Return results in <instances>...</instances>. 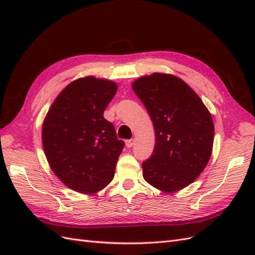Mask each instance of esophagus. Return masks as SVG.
Instances as JSON below:
<instances>
[{
	"label": "esophagus",
	"instance_id": "esophagus-1",
	"mask_svg": "<svg viewBox=\"0 0 255 255\" xmlns=\"http://www.w3.org/2000/svg\"><path fill=\"white\" fill-rule=\"evenodd\" d=\"M126 145L128 146V148H132V146L134 145V139H128L126 141Z\"/></svg>",
	"mask_w": 255,
	"mask_h": 255
}]
</instances>
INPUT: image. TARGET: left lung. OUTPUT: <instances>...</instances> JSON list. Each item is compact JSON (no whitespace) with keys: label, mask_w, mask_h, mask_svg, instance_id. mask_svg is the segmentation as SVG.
<instances>
[{"label":"left lung","mask_w":255,"mask_h":255,"mask_svg":"<svg viewBox=\"0 0 255 255\" xmlns=\"http://www.w3.org/2000/svg\"><path fill=\"white\" fill-rule=\"evenodd\" d=\"M132 88L155 132L153 154L142 163L143 179L167 194L187 187L212 155L215 128L210 111L195 90L173 74L141 76Z\"/></svg>","instance_id":"8db88e82"}]
</instances>
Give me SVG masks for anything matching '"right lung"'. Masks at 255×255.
<instances>
[{"label":"right lung","instance_id":"obj_1","mask_svg":"<svg viewBox=\"0 0 255 255\" xmlns=\"http://www.w3.org/2000/svg\"><path fill=\"white\" fill-rule=\"evenodd\" d=\"M117 89L111 80L80 78L59 92L44 117L41 138L49 166L80 194L94 195L114 179L125 142L103 114Z\"/></svg>","mask_w":255,"mask_h":255}]
</instances>
